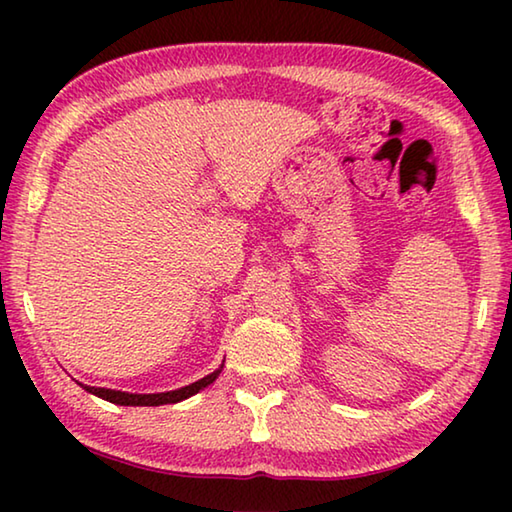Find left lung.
I'll list each match as a JSON object with an SVG mask.
<instances>
[{"mask_svg": "<svg viewBox=\"0 0 512 512\" xmlns=\"http://www.w3.org/2000/svg\"><path fill=\"white\" fill-rule=\"evenodd\" d=\"M216 379V375H212L210 379H203V386L212 384V381ZM201 388V386H198ZM85 391L101 397V400L106 402H112V404H121V406H158V404H164L167 400L164 397L167 395H128V393H121V391H110V388H94V386H85ZM173 397V395H171Z\"/></svg>", "mask_w": 512, "mask_h": 512, "instance_id": "left-lung-1", "label": "left lung"}]
</instances>
